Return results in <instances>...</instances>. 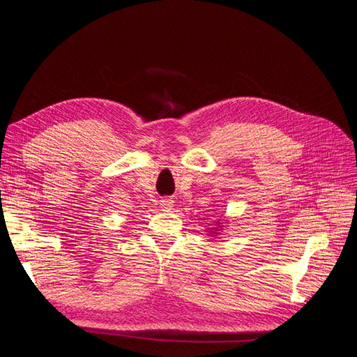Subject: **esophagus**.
<instances>
[{
	"label": "esophagus",
	"mask_w": 357,
	"mask_h": 357,
	"mask_svg": "<svg viewBox=\"0 0 357 357\" xmlns=\"http://www.w3.org/2000/svg\"><path fill=\"white\" fill-rule=\"evenodd\" d=\"M160 205H161L162 208H170V206L173 205V200H172L170 197H164V199L160 200Z\"/></svg>",
	"instance_id": "obj_1"
}]
</instances>
